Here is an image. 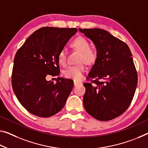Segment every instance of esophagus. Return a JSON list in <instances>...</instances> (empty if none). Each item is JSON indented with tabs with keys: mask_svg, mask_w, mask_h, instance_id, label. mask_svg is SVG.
Wrapping results in <instances>:
<instances>
[{
	"mask_svg": "<svg viewBox=\"0 0 148 148\" xmlns=\"http://www.w3.org/2000/svg\"><path fill=\"white\" fill-rule=\"evenodd\" d=\"M81 82L74 81V86H75V87H77V86H78L79 85H81Z\"/></svg>",
	"mask_w": 148,
	"mask_h": 148,
	"instance_id": "obj_1",
	"label": "esophagus"
}]
</instances>
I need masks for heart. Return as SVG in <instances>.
Segmentation results:
<instances>
[{"label": "heart", "instance_id": "b5f03b06", "mask_svg": "<svg viewBox=\"0 0 148 148\" xmlns=\"http://www.w3.org/2000/svg\"><path fill=\"white\" fill-rule=\"evenodd\" d=\"M71 46L76 50L80 51L79 62H85L88 65L92 64L96 61L97 54L96 51L90 48V44L87 40L83 37H78L73 41ZM59 64L64 66L66 63V56L64 50H61L58 56ZM86 68L83 63L70 66L65 70L64 75L66 78L79 81L83 78Z\"/></svg>", "mask_w": 148, "mask_h": 148}]
</instances>
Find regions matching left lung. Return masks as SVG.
<instances>
[{"label": "left lung", "instance_id": "1", "mask_svg": "<svg viewBox=\"0 0 148 148\" xmlns=\"http://www.w3.org/2000/svg\"><path fill=\"white\" fill-rule=\"evenodd\" d=\"M96 47L97 58L88 78L94 85L84 83V107L101 121L119 116L130 104L138 75L132 53L126 44L103 29L79 28ZM101 80V81H99Z\"/></svg>", "mask_w": 148, "mask_h": 148}]
</instances>
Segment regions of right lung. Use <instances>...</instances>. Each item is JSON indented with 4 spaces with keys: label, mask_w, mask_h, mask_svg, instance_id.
Masks as SVG:
<instances>
[{
    "label": "right lung",
    "mask_w": 148,
    "mask_h": 148,
    "mask_svg": "<svg viewBox=\"0 0 148 148\" xmlns=\"http://www.w3.org/2000/svg\"><path fill=\"white\" fill-rule=\"evenodd\" d=\"M76 28L44 27L35 31L17 51L14 60V92L27 110L39 117L56 114L65 106L73 82L58 77L56 83L47 75L60 74L58 56Z\"/></svg>",
    "instance_id": "right-lung-1"
}]
</instances>
